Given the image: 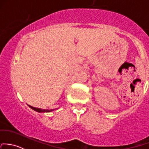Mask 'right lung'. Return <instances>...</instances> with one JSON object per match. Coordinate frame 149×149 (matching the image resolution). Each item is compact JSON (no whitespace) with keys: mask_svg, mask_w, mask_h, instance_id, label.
I'll return each mask as SVG.
<instances>
[{"mask_svg":"<svg viewBox=\"0 0 149 149\" xmlns=\"http://www.w3.org/2000/svg\"><path fill=\"white\" fill-rule=\"evenodd\" d=\"M32 109H33V110H35L36 111H38V112H51L52 111H54V109H51V110H43V109H38V108H35V107H33V106H29Z\"/></svg>","mask_w":149,"mask_h":149,"instance_id":"add662e5","label":"right lung"}]
</instances>
